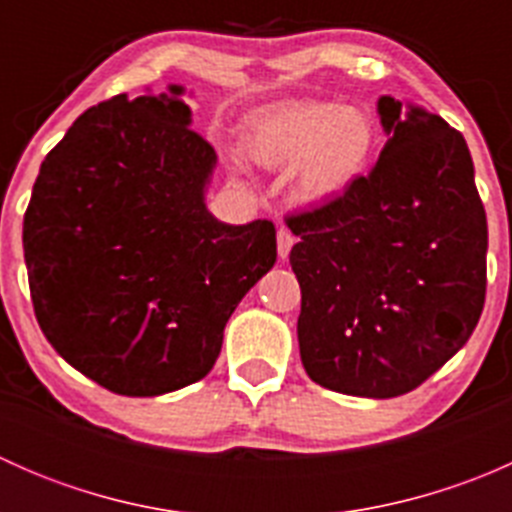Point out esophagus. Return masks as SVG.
Returning <instances> with one entry per match:
<instances>
[{"instance_id": "34e87169", "label": "esophagus", "mask_w": 512, "mask_h": 512, "mask_svg": "<svg viewBox=\"0 0 512 512\" xmlns=\"http://www.w3.org/2000/svg\"><path fill=\"white\" fill-rule=\"evenodd\" d=\"M292 245H294V235L287 230V227H280V230H277V252H280L282 260H287Z\"/></svg>"}]
</instances>
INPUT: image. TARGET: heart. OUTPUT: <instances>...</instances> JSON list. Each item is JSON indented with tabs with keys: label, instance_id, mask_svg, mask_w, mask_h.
Masks as SVG:
<instances>
[{
	"label": "heart",
	"instance_id": "heart-1",
	"mask_svg": "<svg viewBox=\"0 0 512 512\" xmlns=\"http://www.w3.org/2000/svg\"><path fill=\"white\" fill-rule=\"evenodd\" d=\"M376 141V121L366 108L304 98L257 113L247 123L245 153L262 168L294 165L297 198L327 203L366 173Z\"/></svg>",
	"mask_w": 512,
	"mask_h": 512
}]
</instances>
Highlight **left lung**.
Segmentation results:
<instances>
[{"mask_svg": "<svg viewBox=\"0 0 512 512\" xmlns=\"http://www.w3.org/2000/svg\"><path fill=\"white\" fill-rule=\"evenodd\" d=\"M379 116L389 138L369 175L287 218L304 371L364 399L409 394L471 339L488 252L466 138L391 96Z\"/></svg>", "mask_w": 512, "mask_h": 512, "instance_id": "8db88e82", "label": "left lung"}]
</instances>
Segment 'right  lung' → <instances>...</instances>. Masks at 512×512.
Wrapping results in <instances>:
<instances>
[{
    "label": "right lung",
    "instance_id": "obj_1",
    "mask_svg": "<svg viewBox=\"0 0 512 512\" xmlns=\"http://www.w3.org/2000/svg\"><path fill=\"white\" fill-rule=\"evenodd\" d=\"M180 94H121L81 113L41 163L24 213L41 332L121 396L203 379L230 314L277 260L270 220L227 225L205 208L218 156Z\"/></svg>",
    "mask_w": 512,
    "mask_h": 512
}]
</instances>
